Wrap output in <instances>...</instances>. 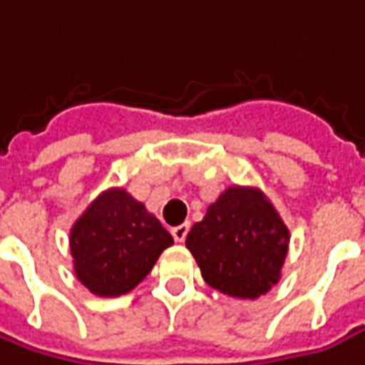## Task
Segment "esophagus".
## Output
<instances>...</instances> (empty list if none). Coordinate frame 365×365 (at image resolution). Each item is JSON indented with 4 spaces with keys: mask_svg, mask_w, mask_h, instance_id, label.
<instances>
[{
    "mask_svg": "<svg viewBox=\"0 0 365 365\" xmlns=\"http://www.w3.org/2000/svg\"><path fill=\"white\" fill-rule=\"evenodd\" d=\"M187 232H190V225L187 224H182V225H175V227H172V235L175 242H180L182 244L183 240H185V235H187Z\"/></svg>",
    "mask_w": 365,
    "mask_h": 365,
    "instance_id": "obj_1",
    "label": "esophagus"
}]
</instances>
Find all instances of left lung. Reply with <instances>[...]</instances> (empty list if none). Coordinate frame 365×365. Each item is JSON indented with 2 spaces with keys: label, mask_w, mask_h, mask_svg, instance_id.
<instances>
[{
  "label": "left lung",
  "mask_w": 365,
  "mask_h": 365,
  "mask_svg": "<svg viewBox=\"0 0 365 365\" xmlns=\"http://www.w3.org/2000/svg\"><path fill=\"white\" fill-rule=\"evenodd\" d=\"M185 245L207 286L255 299L279 282L289 232L262 190L232 185L193 224Z\"/></svg>",
  "instance_id": "left-lung-1"
}]
</instances>
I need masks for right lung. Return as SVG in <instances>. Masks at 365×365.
I'll list each match as a JSON object with an SVG mask.
<instances>
[{"instance_id":"add662e5","label":"right lung","mask_w":365,"mask_h":365,"mask_svg":"<svg viewBox=\"0 0 365 365\" xmlns=\"http://www.w3.org/2000/svg\"><path fill=\"white\" fill-rule=\"evenodd\" d=\"M170 232L123 187L99 193L69 234L73 272L91 294H128L155 266Z\"/></svg>"}]
</instances>
